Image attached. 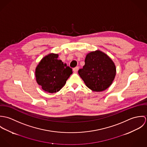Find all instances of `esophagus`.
<instances>
[{
	"mask_svg": "<svg viewBox=\"0 0 147 147\" xmlns=\"http://www.w3.org/2000/svg\"><path fill=\"white\" fill-rule=\"evenodd\" d=\"M78 69H79V67H75V68H74V71L75 72H78Z\"/></svg>",
	"mask_w": 147,
	"mask_h": 147,
	"instance_id": "34e87169",
	"label": "esophagus"
}]
</instances>
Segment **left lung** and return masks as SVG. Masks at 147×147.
Here are the masks:
<instances>
[{
    "mask_svg": "<svg viewBox=\"0 0 147 147\" xmlns=\"http://www.w3.org/2000/svg\"><path fill=\"white\" fill-rule=\"evenodd\" d=\"M78 73L88 88L94 92H102L112 84L116 68L109 56L96 50L86 55L85 65Z\"/></svg>",
    "mask_w": 147,
    "mask_h": 147,
    "instance_id": "8db88e82",
    "label": "left lung"
}]
</instances>
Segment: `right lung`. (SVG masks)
<instances>
[{
	"mask_svg": "<svg viewBox=\"0 0 147 147\" xmlns=\"http://www.w3.org/2000/svg\"><path fill=\"white\" fill-rule=\"evenodd\" d=\"M58 58V54H48L36 68L37 83L43 90L51 93L59 91L72 74V69Z\"/></svg>",
	"mask_w": 147,
	"mask_h": 147,
	"instance_id": "1",
	"label": "right lung"
}]
</instances>
